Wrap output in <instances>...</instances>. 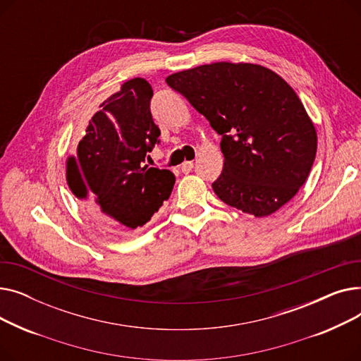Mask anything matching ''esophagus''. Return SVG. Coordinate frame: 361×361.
Returning a JSON list of instances; mask_svg holds the SVG:
<instances>
[{
    "label": "esophagus",
    "instance_id": "1",
    "mask_svg": "<svg viewBox=\"0 0 361 361\" xmlns=\"http://www.w3.org/2000/svg\"><path fill=\"white\" fill-rule=\"evenodd\" d=\"M193 161H184L183 164H181V173H184V174H187V173H190V171L193 169Z\"/></svg>",
    "mask_w": 361,
    "mask_h": 361
}]
</instances>
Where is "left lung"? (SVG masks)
<instances>
[{
  "mask_svg": "<svg viewBox=\"0 0 361 361\" xmlns=\"http://www.w3.org/2000/svg\"><path fill=\"white\" fill-rule=\"evenodd\" d=\"M165 82L222 136L224 169L212 188L224 203L262 218L297 195L310 174L317 135L281 75L259 64L219 61Z\"/></svg>",
  "mask_w": 361,
  "mask_h": 361,
  "instance_id": "obj_1",
  "label": "left lung"
}]
</instances>
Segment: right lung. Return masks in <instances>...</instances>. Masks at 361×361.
<instances>
[{"mask_svg": "<svg viewBox=\"0 0 361 361\" xmlns=\"http://www.w3.org/2000/svg\"><path fill=\"white\" fill-rule=\"evenodd\" d=\"M154 94L142 78L124 82L89 120L75 154L66 161L71 193L105 233L143 226L173 192L174 174L143 165L161 131L149 109Z\"/></svg>", "mask_w": 361, "mask_h": 361, "instance_id": "right-lung-1", "label": "right lung"}]
</instances>
